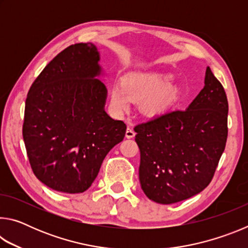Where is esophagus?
Listing matches in <instances>:
<instances>
[{"label": "esophagus", "instance_id": "1", "mask_svg": "<svg viewBox=\"0 0 248 248\" xmlns=\"http://www.w3.org/2000/svg\"><path fill=\"white\" fill-rule=\"evenodd\" d=\"M134 136H136V132L133 131V129L128 128L127 131H125V138H127V139H132Z\"/></svg>", "mask_w": 248, "mask_h": 248}]
</instances>
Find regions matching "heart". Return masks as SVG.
<instances>
[{
    "label": "heart",
    "mask_w": 248,
    "mask_h": 248,
    "mask_svg": "<svg viewBox=\"0 0 248 248\" xmlns=\"http://www.w3.org/2000/svg\"><path fill=\"white\" fill-rule=\"evenodd\" d=\"M175 78L167 73H134L123 82L111 86L110 104L114 110H129L132 102L141 103L142 114L157 117L178 104L182 97L180 90L173 85Z\"/></svg>",
    "instance_id": "heart-1"
}]
</instances>
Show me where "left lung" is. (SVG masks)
Listing matches in <instances>:
<instances>
[{"instance_id": "obj_1", "label": "left lung", "mask_w": 248, "mask_h": 248, "mask_svg": "<svg viewBox=\"0 0 248 248\" xmlns=\"http://www.w3.org/2000/svg\"><path fill=\"white\" fill-rule=\"evenodd\" d=\"M229 104L208 66L204 86L186 110H171L134 127L139 179L149 199L186 200L211 182L228 139Z\"/></svg>"}]
</instances>
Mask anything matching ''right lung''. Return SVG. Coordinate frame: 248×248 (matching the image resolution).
Here are the masks:
<instances>
[{"mask_svg":"<svg viewBox=\"0 0 248 248\" xmlns=\"http://www.w3.org/2000/svg\"><path fill=\"white\" fill-rule=\"evenodd\" d=\"M94 44L72 45L49 62L25 103L23 138L33 174L53 190L79 194L97 177L104 158L127 125L105 111Z\"/></svg>","mask_w":248,"mask_h":248,"instance_id":"add662e5","label":"right lung"}]
</instances>
